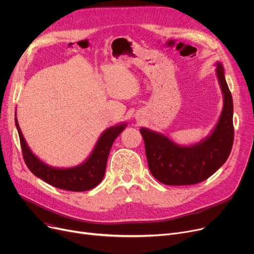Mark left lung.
<instances>
[{
    "instance_id": "8db88e82",
    "label": "left lung",
    "mask_w": 254,
    "mask_h": 254,
    "mask_svg": "<svg viewBox=\"0 0 254 254\" xmlns=\"http://www.w3.org/2000/svg\"><path fill=\"white\" fill-rule=\"evenodd\" d=\"M216 72L224 106L216 127L205 141L190 147H181L166 136L140 129L148 168L159 182L167 185L196 184L212 176L228 159L234 143V105L220 63Z\"/></svg>"
}]
</instances>
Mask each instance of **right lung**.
I'll use <instances>...</instances> for the list:
<instances>
[{
    "mask_svg": "<svg viewBox=\"0 0 254 254\" xmlns=\"http://www.w3.org/2000/svg\"><path fill=\"white\" fill-rule=\"evenodd\" d=\"M15 125L18 130L22 156L26 167L35 176L44 180L48 184L70 191L89 190L96 188L102 181L112 144L126 127V125H120L106 129L87 161L81 166L70 169H56L46 166L32 153L24 141L16 118Z\"/></svg>",
    "mask_w": 254,
    "mask_h": 254,
    "instance_id": "add662e5",
    "label": "right lung"
}]
</instances>
